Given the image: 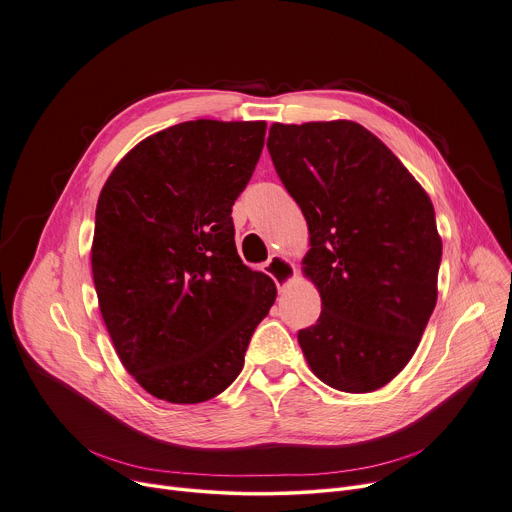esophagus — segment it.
<instances>
[{"mask_svg": "<svg viewBox=\"0 0 512 512\" xmlns=\"http://www.w3.org/2000/svg\"><path fill=\"white\" fill-rule=\"evenodd\" d=\"M265 273L275 282L277 290L284 292L296 277V267L290 259L282 257V255H273L267 263H265Z\"/></svg>", "mask_w": 512, "mask_h": 512, "instance_id": "esophagus-1", "label": "esophagus"}]
</instances>
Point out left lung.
I'll return each mask as SVG.
<instances>
[{
    "mask_svg": "<svg viewBox=\"0 0 512 512\" xmlns=\"http://www.w3.org/2000/svg\"><path fill=\"white\" fill-rule=\"evenodd\" d=\"M267 149L310 232L302 269L322 312L298 333L304 357L327 386L374 392L410 361L437 304L441 237L431 198L351 120L275 122Z\"/></svg>",
    "mask_w": 512,
    "mask_h": 512,
    "instance_id": "obj_1",
    "label": "left lung"
}]
</instances>
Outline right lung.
Wrapping results in <instances>:
<instances>
[{"label": "right lung", "instance_id": "right-lung-1", "mask_svg": "<svg viewBox=\"0 0 512 512\" xmlns=\"http://www.w3.org/2000/svg\"><path fill=\"white\" fill-rule=\"evenodd\" d=\"M265 128L169 126L102 188L91 245L100 312L128 374L159 400L198 404L224 392L275 302V284L241 261L230 216Z\"/></svg>", "mask_w": 512, "mask_h": 512}]
</instances>
